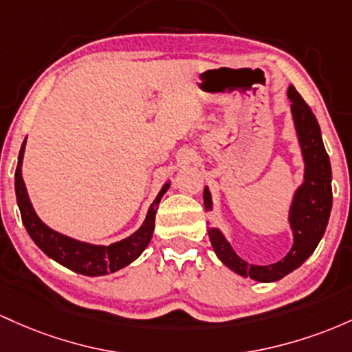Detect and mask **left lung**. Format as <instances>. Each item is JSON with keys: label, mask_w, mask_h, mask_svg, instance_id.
<instances>
[{"label": "left lung", "mask_w": 352, "mask_h": 352, "mask_svg": "<svg viewBox=\"0 0 352 352\" xmlns=\"http://www.w3.org/2000/svg\"><path fill=\"white\" fill-rule=\"evenodd\" d=\"M291 104V113L298 133L299 144L304 157V183L296 191L293 204L289 211V224L293 229L294 243L291 251L281 261L270 266H254L241 259L231 244L224 239L219 229H208L212 250H214L221 263L226 264L244 278H251L259 283H272L284 278L286 274L298 270L301 264L313 254L316 246L324 234L327 221H329L331 208H333V188H331V163L324 144H322L321 128L314 113L302 100L301 94L296 91L293 85L287 89ZM204 206L211 209V195L204 188Z\"/></svg>", "instance_id": "8db88e82"}]
</instances>
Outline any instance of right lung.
<instances>
[{
    "mask_svg": "<svg viewBox=\"0 0 352 352\" xmlns=\"http://www.w3.org/2000/svg\"><path fill=\"white\" fill-rule=\"evenodd\" d=\"M25 144L26 140L23 141L21 149H19L18 166L16 171H14V191H16L23 224H25L28 234L36 243L39 250L45 252V254H48L56 263L68 267V270L85 276H104L108 272L121 270V267L133 263L144 251V248L148 246L149 241L153 238V231H155L157 204H160L161 196L164 195L166 189L169 188V183L164 184V188L161 189L160 195L149 206L143 226L138 229L134 234L129 236V238L120 241V243L109 244V246H94V244L81 243V241L71 239L68 236H63L53 231L34 212L30 197H28L25 181H23L21 176Z\"/></svg>",
    "mask_w": 352,
    "mask_h": 352,
    "instance_id": "obj_1",
    "label": "right lung"
}]
</instances>
